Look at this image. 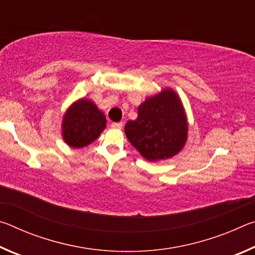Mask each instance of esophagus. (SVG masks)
Instances as JSON below:
<instances>
[{
    "mask_svg": "<svg viewBox=\"0 0 255 255\" xmlns=\"http://www.w3.org/2000/svg\"><path fill=\"white\" fill-rule=\"evenodd\" d=\"M112 128H117V129H122L123 127V123H112L111 124Z\"/></svg>",
    "mask_w": 255,
    "mask_h": 255,
    "instance_id": "esophagus-1",
    "label": "esophagus"
}]
</instances>
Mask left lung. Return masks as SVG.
Here are the masks:
<instances>
[{
    "instance_id": "8db88e82",
    "label": "left lung",
    "mask_w": 255,
    "mask_h": 255,
    "mask_svg": "<svg viewBox=\"0 0 255 255\" xmlns=\"http://www.w3.org/2000/svg\"><path fill=\"white\" fill-rule=\"evenodd\" d=\"M125 133L141 156L148 161L172 157L184 146L188 124L179 97L163 90L138 108L136 120H129Z\"/></svg>"
}]
</instances>
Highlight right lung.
<instances>
[{
    "label": "right lung",
    "instance_id": "obj_1",
    "mask_svg": "<svg viewBox=\"0 0 255 255\" xmlns=\"http://www.w3.org/2000/svg\"><path fill=\"white\" fill-rule=\"evenodd\" d=\"M106 123L105 115L91 100L81 99L64 116V140L72 147H84L97 139L106 128Z\"/></svg>",
    "mask_w": 255,
    "mask_h": 255
}]
</instances>
